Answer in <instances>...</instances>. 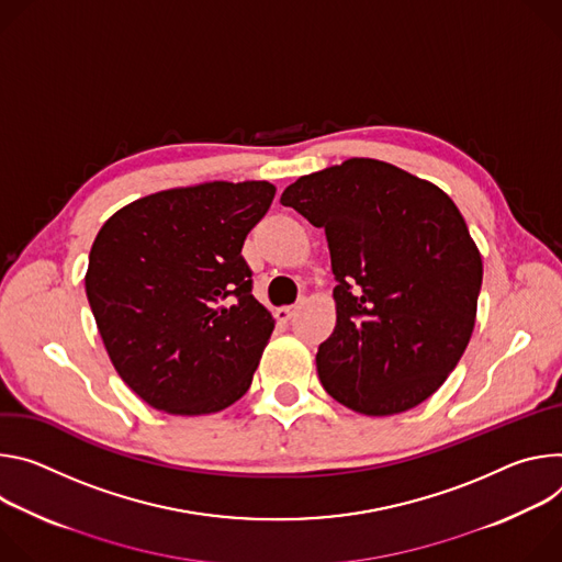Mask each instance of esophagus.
<instances>
[{
	"label": "esophagus",
	"mask_w": 562,
	"mask_h": 562,
	"mask_svg": "<svg viewBox=\"0 0 562 562\" xmlns=\"http://www.w3.org/2000/svg\"><path fill=\"white\" fill-rule=\"evenodd\" d=\"M296 310H299V305H283V307H277V313H274V317H277V322H281V324H288L294 315H296Z\"/></svg>",
	"instance_id": "obj_1"
}]
</instances>
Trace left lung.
Wrapping results in <instances>:
<instances>
[{
	"label": "left lung",
	"instance_id": "1",
	"mask_svg": "<svg viewBox=\"0 0 562 562\" xmlns=\"http://www.w3.org/2000/svg\"><path fill=\"white\" fill-rule=\"evenodd\" d=\"M324 227L337 326L319 346L322 386L372 417L438 391L475 326L482 257L456 203L395 165L350 158L281 194Z\"/></svg>",
	"mask_w": 562,
	"mask_h": 562
}]
</instances>
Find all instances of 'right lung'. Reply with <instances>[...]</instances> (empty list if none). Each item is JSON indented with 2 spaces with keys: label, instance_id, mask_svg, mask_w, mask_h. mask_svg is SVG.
<instances>
[{
  "label": "right lung",
  "instance_id": "add662e5",
  "mask_svg": "<svg viewBox=\"0 0 562 562\" xmlns=\"http://www.w3.org/2000/svg\"><path fill=\"white\" fill-rule=\"evenodd\" d=\"M274 192L266 180L178 187L98 232L87 299L117 375L149 406L218 413L252 384L274 319L240 249Z\"/></svg>",
  "mask_w": 562,
  "mask_h": 562
}]
</instances>
